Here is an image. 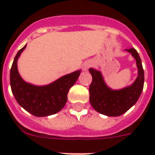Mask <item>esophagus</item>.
Wrapping results in <instances>:
<instances>
[{
  "label": "esophagus",
  "mask_w": 155,
  "mask_h": 155,
  "mask_svg": "<svg viewBox=\"0 0 155 155\" xmlns=\"http://www.w3.org/2000/svg\"><path fill=\"white\" fill-rule=\"evenodd\" d=\"M91 66V62H85L83 64V69L86 71V70H88V69L90 68V67Z\"/></svg>",
  "instance_id": "34e87169"
}]
</instances>
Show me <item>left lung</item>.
Returning a JSON list of instances; mask_svg holds the SVG:
<instances>
[{"label":"left lung","instance_id":"8db88e82","mask_svg":"<svg viewBox=\"0 0 155 155\" xmlns=\"http://www.w3.org/2000/svg\"><path fill=\"white\" fill-rule=\"evenodd\" d=\"M136 60L138 76L134 83L125 88L114 91L107 86L101 73L94 69L89 71L92 76L90 85V102L93 108L107 116H119L125 113L138 100L144 86V70L136 49H126Z\"/></svg>","mask_w":155,"mask_h":155}]
</instances>
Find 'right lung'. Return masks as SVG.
I'll use <instances>...</instances> for the list:
<instances>
[{"instance_id": "obj_1", "label": "right lung", "mask_w": 155, "mask_h": 155, "mask_svg": "<svg viewBox=\"0 0 155 155\" xmlns=\"http://www.w3.org/2000/svg\"><path fill=\"white\" fill-rule=\"evenodd\" d=\"M26 45L14 57L10 69V86L14 98L21 107L33 116L54 115L63 108L69 89L78 78L81 70L67 74L47 86H37L24 81L19 75L17 61Z\"/></svg>"}]
</instances>
